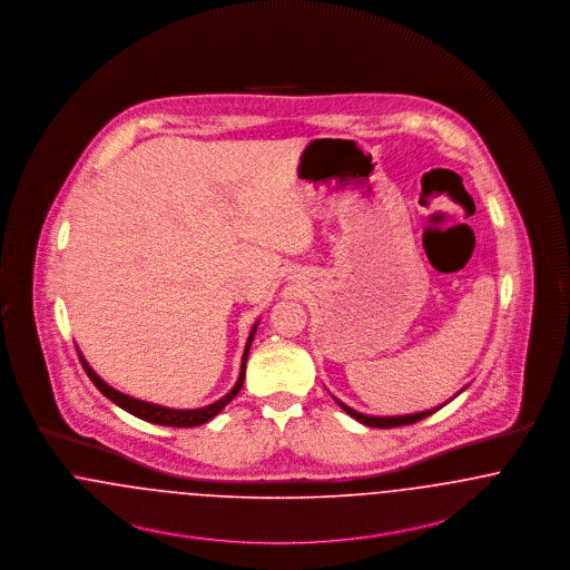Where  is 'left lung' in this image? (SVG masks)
Here are the masks:
<instances>
[{
  "mask_svg": "<svg viewBox=\"0 0 570 570\" xmlns=\"http://www.w3.org/2000/svg\"><path fill=\"white\" fill-rule=\"evenodd\" d=\"M338 402V406L351 415L353 420L360 421V423H364V425H371V428H397V425H409V423H417V421L425 420L428 415H432V413H436L441 406H436V409H432V411H423V413H415V415H397V417H368V415H362V413H357V411H353L351 406L347 404H343L341 400H336Z\"/></svg>",
  "mask_w": 570,
  "mask_h": 570,
  "instance_id": "8db88e82",
  "label": "left lung"
}]
</instances>
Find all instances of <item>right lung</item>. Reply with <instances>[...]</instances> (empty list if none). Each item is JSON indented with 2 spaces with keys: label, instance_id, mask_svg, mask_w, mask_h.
Instances as JSON below:
<instances>
[{
  "label": "right lung",
  "instance_id": "add662e5",
  "mask_svg": "<svg viewBox=\"0 0 570 570\" xmlns=\"http://www.w3.org/2000/svg\"><path fill=\"white\" fill-rule=\"evenodd\" d=\"M255 330H257V325H253V330L248 334L247 347H245V355H243V366H240V376H238L236 385L232 387V392L225 394L222 400H217V402H213V404H208L204 409H194V411H176V409H168V406H159V404H150V402L136 400V397L125 396L121 392L112 390L110 385H106L98 374L91 371V366L85 362L80 351H78V357H80V364H82V368L87 372V376L94 381V385L98 387L99 392L108 397V400H112L115 404H119L127 413H131L134 417L150 421V423H159V425H170V428H196V425H202V423L213 420L217 413H222L223 406L227 402H232L236 394L240 392L243 381H245V371H247L248 348H250V343H253Z\"/></svg>",
  "mask_w": 570,
  "mask_h": 570
}]
</instances>
